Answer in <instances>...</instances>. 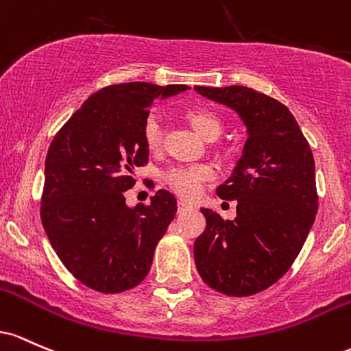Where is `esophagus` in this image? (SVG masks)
I'll return each mask as SVG.
<instances>
[{"instance_id":"1","label":"esophagus","mask_w":351,"mask_h":351,"mask_svg":"<svg viewBox=\"0 0 351 351\" xmlns=\"http://www.w3.org/2000/svg\"><path fill=\"white\" fill-rule=\"evenodd\" d=\"M189 208H191V206H189L187 202H184V200H180V202L177 204V210L179 212H186V210H189Z\"/></svg>"}]
</instances>
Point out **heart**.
Segmentation results:
<instances>
[{
	"mask_svg": "<svg viewBox=\"0 0 351 351\" xmlns=\"http://www.w3.org/2000/svg\"><path fill=\"white\" fill-rule=\"evenodd\" d=\"M186 119L202 139L215 141L222 134L223 124L217 112L208 108H191L186 111ZM144 144L151 152L162 147V125L157 117L151 116L144 124ZM215 177V169L208 164H195L189 167H174L165 174L167 186L187 200H194L202 192V187Z\"/></svg>",
	"mask_w": 351,
	"mask_h": 351,
	"instance_id": "obj_1",
	"label": "heart"
}]
</instances>
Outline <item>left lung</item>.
<instances>
[{
	"label": "left lung",
	"mask_w": 351,
	"mask_h": 351,
	"mask_svg": "<svg viewBox=\"0 0 351 351\" xmlns=\"http://www.w3.org/2000/svg\"><path fill=\"white\" fill-rule=\"evenodd\" d=\"M195 90L237 111L249 134L237 167L217 187L220 199L237 200V217L200 208L206 230L194 243L195 267L210 289L249 297L287 274L313 226L312 149L289 108L274 97L245 86Z\"/></svg>",
	"instance_id": "8db88e82"
}]
</instances>
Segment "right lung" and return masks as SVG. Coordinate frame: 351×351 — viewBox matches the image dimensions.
<instances>
[{
    "label": "right lung",
    "instance_id": "1",
    "mask_svg": "<svg viewBox=\"0 0 351 351\" xmlns=\"http://www.w3.org/2000/svg\"><path fill=\"white\" fill-rule=\"evenodd\" d=\"M189 89L124 82L106 86L59 129L45 164L41 220L51 245L74 277L101 293L144 280L154 250L176 217L177 200L156 192L149 206H125L134 169L147 164L144 124L156 97Z\"/></svg>",
    "mask_w": 351,
    "mask_h": 351
}]
</instances>
